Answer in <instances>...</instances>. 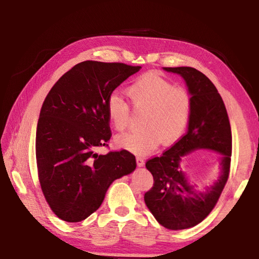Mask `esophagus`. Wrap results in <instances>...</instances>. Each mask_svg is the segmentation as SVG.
Listing matches in <instances>:
<instances>
[{"instance_id":"34e87169","label":"esophagus","mask_w":259,"mask_h":259,"mask_svg":"<svg viewBox=\"0 0 259 259\" xmlns=\"http://www.w3.org/2000/svg\"><path fill=\"white\" fill-rule=\"evenodd\" d=\"M136 162H137V165H139V166H143L144 164H145V160H144V157L140 155L136 156Z\"/></svg>"}]
</instances>
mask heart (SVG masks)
<instances>
[{"label": "heart", "instance_id": "b5f03b06", "mask_svg": "<svg viewBox=\"0 0 259 259\" xmlns=\"http://www.w3.org/2000/svg\"><path fill=\"white\" fill-rule=\"evenodd\" d=\"M126 95L135 112L142 113V130L121 135L117 143L135 154L154 151L160 142L172 144L182 137L191 116L192 99L186 89L174 87L157 74L148 73L128 87ZM107 114L111 124L123 131L130 123L129 104L113 94L107 99Z\"/></svg>", "mask_w": 259, "mask_h": 259}]
</instances>
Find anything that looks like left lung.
<instances>
[{
	"label": "left lung",
	"instance_id": "1",
	"mask_svg": "<svg viewBox=\"0 0 259 259\" xmlns=\"http://www.w3.org/2000/svg\"><path fill=\"white\" fill-rule=\"evenodd\" d=\"M184 77L192 95L187 133L160 156L146 162L153 186L144 195L147 208L168 230H185L198 225L211 212L230 176L232 131L225 104L209 78L193 67H163ZM199 148L223 154L222 175L214 186L198 192L187 183L179 162L181 156Z\"/></svg>",
	"mask_w": 259,
	"mask_h": 259
}]
</instances>
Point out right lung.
<instances>
[{"mask_svg":"<svg viewBox=\"0 0 259 259\" xmlns=\"http://www.w3.org/2000/svg\"><path fill=\"white\" fill-rule=\"evenodd\" d=\"M140 66L85 60L51 88L37 122V176L47 203L57 217L77 223L103 203L109 185L134 171L136 159L126 150L105 155L112 137L107 99Z\"/></svg>","mask_w":259,"mask_h":259,"instance_id":"right-lung-1","label":"right lung"}]
</instances>
